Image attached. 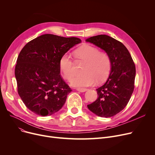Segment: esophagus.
Here are the masks:
<instances>
[{
  "label": "esophagus",
  "mask_w": 155,
  "mask_h": 155,
  "mask_svg": "<svg viewBox=\"0 0 155 155\" xmlns=\"http://www.w3.org/2000/svg\"><path fill=\"white\" fill-rule=\"evenodd\" d=\"M77 90L80 92H86L88 89L87 88H77Z\"/></svg>",
  "instance_id": "1"
}]
</instances>
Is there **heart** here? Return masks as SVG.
Returning a JSON list of instances; mask_svg holds the SVG:
<instances>
[{
    "label": "heart",
    "mask_w": 155,
    "mask_h": 155,
    "mask_svg": "<svg viewBox=\"0 0 155 155\" xmlns=\"http://www.w3.org/2000/svg\"><path fill=\"white\" fill-rule=\"evenodd\" d=\"M77 60L85 62L83 66L82 74L71 80L72 86L84 88L94 85L97 82L102 83L108 78L112 68V61L108 54L100 51L99 49L91 45H84L75 51ZM60 68L64 78L70 80L75 75V63L71 57L63 54L59 61Z\"/></svg>",
    "instance_id": "b5f03b06"
}]
</instances>
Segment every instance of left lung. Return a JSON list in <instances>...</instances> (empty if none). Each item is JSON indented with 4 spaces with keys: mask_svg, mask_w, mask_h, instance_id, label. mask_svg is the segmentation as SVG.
Instances as JSON below:
<instances>
[{
    "mask_svg": "<svg viewBox=\"0 0 155 155\" xmlns=\"http://www.w3.org/2000/svg\"><path fill=\"white\" fill-rule=\"evenodd\" d=\"M86 41L104 50L112 61L107 80L96 89L99 97L87 107L98 116L112 117L123 110L131 99L134 88V63L126 47L112 37L101 35L89 38Z\"/></svg>",
    "mask_w": 155,
    "mask_h": 155,
    "instance_id": "8db88e82",
    "label": "left lung"
}]
</instances>
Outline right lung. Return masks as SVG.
Here are the masks:
<instances>
[{
    "instance_id": "right-lung-1",
    "label": "right lung",
    "mask_w": 155,
    "mask_h": 155,
    "mask_svg": "<svg viewBox=\"0 0 155 155\" xmlns=\"http://www.w3.org/2000/svg\"><path fill=\"white\" fill-rule=\"evenodd\" d=\"M81 43L75 38L43 35L21 51L15 67L18 92L26 107L39 116H50L63 106L71 89L60 75V57Z\"/></svg>"
}]
</instances>
